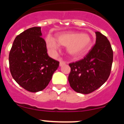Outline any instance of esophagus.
<instances>
[{"instance_id": "1", "label": "esophagus", "mask_w": 124, "mask_h": 124, "mask_svg": "<svg viewBox=\"0 0 124 124\" xmlns=\"http://www.w3.org/2000/svg\"><path fill=\"white\" fill-rule=\"evenodd\" d=\"M64 64H65V62L64 61L61 60V59H60V66H63Z\"/></svg>"}]
</instances>
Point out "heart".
<instances>
[{
	"instance_id": "b5f03b06",
	"label": "heart",
	"mask_w": 124,
	"mask_h": 124,
	"mask_svg": "<svg viewBox=\"0 0 124 124\" xmlns=\"http://www.w3.org/2000/svg\"><path fill=\"white\" fill-rule=\"evenodd\" d=\"M56 41L51 37L46 38V42L49 49L54 52L59 45L67 47V51L71 56L76 58L86 53L92 46V39L86 33L75 31H67L59 34Z\"/></svg>"
}]
</instances>
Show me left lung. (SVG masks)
I'll return each instance as SVG.
<instances>
[{"label": "left lung", "instance_id": "obj_1", "mask_svg": "<svg viewBox=\"0 0 124 124\" xmlns=\"http://www.w3.org/2000/svg\"><path fill=\"white\" fill-rule=\"evenodd\" d=\"M96 35V43L86 56L69 64L70 86L84 94L94 92L107 81L113 61V50L107 37L99 31Z\"/></svg>", "mask_w": 124, "mask_h": 124}]
</instances>
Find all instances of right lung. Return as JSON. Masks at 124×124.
Returning a JSON list of instances; mask_svg holds the SVG:
<instances>
[{
	"instance_id": "obj_1",
	"label": "right lung",
	"mask_w": 124,
	"mask_h": 124,
	"mask_svg": "<svg viewBox=\"0 0 124 124\" xmlns=\"http://www.w3.org/2000/svg\"><path fill=\"white\" fill-rule=\"evenodd\" d=\"M41 27H32L16 37L9 53L13 78L25 90H43L50 83L60 62L48 55Z\"/></svg>"
}]
</instances>
